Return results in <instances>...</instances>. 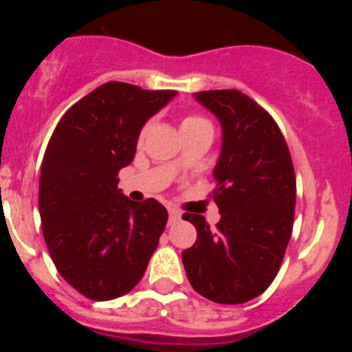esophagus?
<instances>
[{"mask_svg": "<svg viewBox=\"0 0 352 352\" xmlns=\"http://www.w3.org/2000/svg\"><path fill=\"white\" fill-rule=\"evenodd\" d=\"M179 219H182V213H179L176 208H169V222L174 223V222H178Z\"/></svg>", "mask_w": 352, "mask_h": 352, "instance_id": "34e87169", "label": "esophagus"}]
</instances>
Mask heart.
Segmentation results:
<instances>
[{
  "instance_id": "b5f03b06",
  "label": "heart",
  "mask_w": 352,
  "mask_h": 352,
  "mask_svg": "<svg viewBox=\"0 0 352 352\" xmlns=\"http://www.w3.org/2000/svg\"><path fill=\"white\" fill-rule=\"evenodd\" d=\"M210 125L204 118L201 116H195V114H188V116H185L182 120V132H186V130H195V129H201V126H206ZM149 130V123H146L144 126H142L141 130V135H139V139H144V135L148 133Z\"/></svg>"
}]
</instances>
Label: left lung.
I'll list each match as a JSON object with an SVG mask.
<instances>
[{
	"label": "left lung",
	"mask_w": 352,
	"mask_h": 352,
	"mask_svg": "<svg viewBox=\"0 0 352 352\" xmlns=\"http://www.w3.org/2000/svg\"><path fill=\"white\" fill-rule=\"evenodd\" d=\"M222 125L213 176L220 222L185 213L197 241L182 259L192 287L214 303L238 305L263 294L280 270L292 234L296 176L280 129L238 89L195 93Z\"/></svg>",
	"instance_id": "8db88e82"
}]
</instances>
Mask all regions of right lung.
<instances>
[{
    "label": "right lung",
    "mask_w": 352,
    "mask_h": 352,
    "mask_svg": "<svg viewBox=\"0 0 352 352\" xmlns=\"http://www.w3.org/2000/svg\"><path fill=\"white\" fill-rule=\"evenodd\" d=\"M174 96L173 89L105 82L52 132L38 185L43 239L60 275L89 300L132 291L166 229V208L125 197L118 173L133 160L146 121Z\"/></svg>",
    "instance_id": "right-lung-1"
}]
</instances>
